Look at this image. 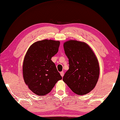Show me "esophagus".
Returning a JSON list of instances; mask_svg holds the SVG:
<instances>
[{"instance_id":"obj_1","label":"esophagus","mask_w":120,"mask_h":120,"mask_svg":"<svg viewBox=\"0 0 120 120\" xmlns=\"http://www.w3.org/2000/svg\"><path fill=\"white\" fill-rule=\"evenodd\" d=\"M60 75H61L62 77H63V75H64V72H62V71L61 72H60Z\"/></svg>"}]
</instances>
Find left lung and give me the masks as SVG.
<instances>
[{"label":"left lung","mask_w":120,"mask_h":120,"mask_svg":"<svg viewBox=\"0 0 120 120\" xmlns=\"http://www.w3.org/2000/svg\"><path fill=\"white\" fill-rule=\"evenodd\" d=\"M69 59V69L63 81L79 95L90 93L95 87L99 75V65L90 47L84 42L71 40L63 44Z\"/></svg>","instance_id":"8db88e82"}]
</instances>
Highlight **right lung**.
<instances>
[{"label":"right lung","instance_id":"right-lung-1","mask_svg":"<svg viewBox=\"0 0 120 120\" xmlns=\"http://www.w3.org/2000/svg\"><path fill=\"white\" fill-rule=\"evenodd\" d=\"M59 46L60 41L45 39L32 44L26 53L23 64V78L36 95L47 94L62 79L51 60L58 52Z\"/></svg>","mask_w":120,"mask_h":120}]
</instances>
